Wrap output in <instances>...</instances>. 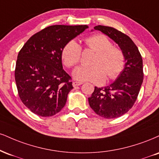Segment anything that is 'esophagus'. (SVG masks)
Returning <instances> with one entry per match:
<instances>
[{"label": "esophagus", "instance_id": "1", "mask_svg": "<svg viewBox=\"0 0 159 159\" xmlns=\"http://www.w3.org/2000/svg\"><path fill=\"white\" fill-rule=\"evenodd\" d=\"M82 82H80V81H73L72 82V86H73L74 87H77V86H80V85H81L82 84Z\"/></svg>", "mask_w": 159, "mask_h": 159}]
</instances>
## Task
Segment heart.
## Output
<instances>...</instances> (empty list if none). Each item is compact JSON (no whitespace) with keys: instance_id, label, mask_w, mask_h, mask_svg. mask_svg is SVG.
I'll return each instance as SVG.
<instances>
[{"instance_id":"heart-1","label":"heart","mask_w":159,"mask_h":159,"mask_svg":"<svg viewBox=\"0 0 159 159\" xmlns=\"http://www.w3.org/2000/svg\"><path fill=\"white\" fill-rule=\"evenodd\" d=\"M87 48L96 52L92 66H79L73 71L75 79L101 84L106 79L117 78L123 71L125 58L123 51L112 44V41L102 34H96L85 39ZM81 47L74 40L69 41L62 50V59L67 67H72L80 62Z\"/></svg>"}]
</instances>
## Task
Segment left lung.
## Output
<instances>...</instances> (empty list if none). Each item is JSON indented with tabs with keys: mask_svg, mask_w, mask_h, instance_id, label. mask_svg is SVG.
<instances>
[{
	"mask_svg": "<svg viewBox=\"0 0 159 159\" xmlns=\"http://www.w3.org/2000/svg\"><path fill=\"white\" fill-rule=\"evenodd\" d=\"M118 43L123 51L125 65L117 79L105 87H95L88 98L90 107L98 116L115 118L123 116L134 105L144 79L143 61L137 46L129 36L110 26H95Z\"/></svg>",
	"mask_w": 159,
	"mask_h": 159,
	"instance_id": "obj_1",
	"label": "left lung"
}]
</instances>
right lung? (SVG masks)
<instances>
[{
    "label": "right lung",
    "instance_id": "add662e5",
    "mask_svg": "<svg viewBox=\"0 0 159 159\" xmlns=\"http://www.w3.org/2000/svg\"><path fill=\"white\" fill-rule=\"evenodd\" d=\"M87 28L47 26L32 35L19 52L15 70L17 89L23 104L33 113L49 117L65 106L73 87L71 77L63 70L62 50Z\"/></svg>",
    "mask_w": 159,
    "mask_h": 159
}]
</instances>
